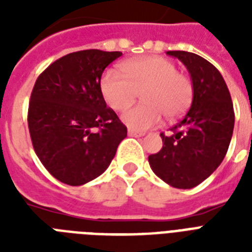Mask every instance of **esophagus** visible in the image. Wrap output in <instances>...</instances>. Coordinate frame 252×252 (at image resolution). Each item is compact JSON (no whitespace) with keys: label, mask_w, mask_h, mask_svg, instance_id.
I'll list each match as a JSON object with an SVG mask.
<instances>
[{"label":"esophagus","mask_w":252,"mask_h":252,"mask_svg":"<svg viewBox=\"0 0 252 252\" xmlns=\"http://www.w3.org/2000/svg\"><path fill=\"white\" fill-rule=\"evenodd\" d=\"M128 134L132 136V137H142V136H144V133H141V132H136V130L133 129H128Z\"/></svg>","instance_id":"obj_1"}]
</instances>
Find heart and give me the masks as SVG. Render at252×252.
Returning <instances> with one entry per match:
<instances>
[{"mask_svg": "<svg viewBox=\"0 0 252 252\" xmlns=\"http://www.w3.org/2000/svg\"><path fill=\"white\" fill-rule=\"evenodd\" d=\"M123 74L111 69L100 84L103 98L115 111H122L141 93L142 104L122 115L128 128L142 132L157 126L162 114L168 120L179 118L191 106L193 85L189 77L176 72V65L165 57L148 56L126 61Z\"/></svg>", "mask_w": 252, "mask_h": 252, "instance_id": "b5f03b06", "label": "heart"}]
</instances>
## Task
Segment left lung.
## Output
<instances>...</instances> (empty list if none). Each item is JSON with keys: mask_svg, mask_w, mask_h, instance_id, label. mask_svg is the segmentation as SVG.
Segmentation results:
<instances>
[{"mask_svg": "<svg viewBox=\"0 0 252 252\" xmlns=\"http://www.w3.org/2000/svg\"><path fill=\"white\" fill-rule=\"evenodd\" d=\"M186 65L193 85L191 108L183 119L161 133L163 146L149 156L154 174L171 187L189 189L221 165L234 129V108L221 73L195 53L168 51Z\"/></svg>", "mask_w": 252, "mask_h": 252, "instance_id": "8db88e82", "label": "left lung"}]
</instances>
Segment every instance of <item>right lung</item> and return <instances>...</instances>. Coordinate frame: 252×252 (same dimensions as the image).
Returning <instances> with one entry per match:
<instances>
[{
	"instance_id": "obj_1",
	"label": "right lung",
	"mask_w": 252,
	"mask_h": 252,
	"mask_svg": "<svg viewBox=\"0 0 252 252\" xmlns=\"http://www.w3.org/2000/svg\"><path fill=\"white\" fill-rule=\"evenodd\" d=\"M122 52L86 49L69 53L37 77L29 104L35 153L49 174L82 186L106 171L126 126L107 107L100 78Z\"/></svg>"
}]
</instances>
